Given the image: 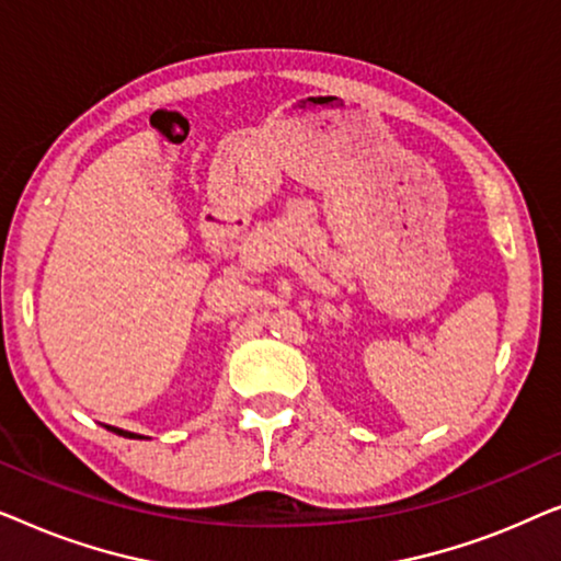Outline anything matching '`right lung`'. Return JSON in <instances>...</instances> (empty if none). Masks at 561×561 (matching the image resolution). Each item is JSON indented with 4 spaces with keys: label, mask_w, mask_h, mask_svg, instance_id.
<instances>
[{
    "label": "right lung",
    "mask_w": 561,
    "mask_h": 561,
    "mask_svg": "<svg viewBox=\"0 0 561 561\" xmlns=\"http://www.w3.org/2000/svg\"><path fill=\"white\" fill-rule=\"evenodd\" d=\"M110 432L119 434V436H127V439H142V436H137V434H133V432H122V428H114V426H110Z\"/></svg>",
    "instance_id": "obj_1"
}]
</instances>
